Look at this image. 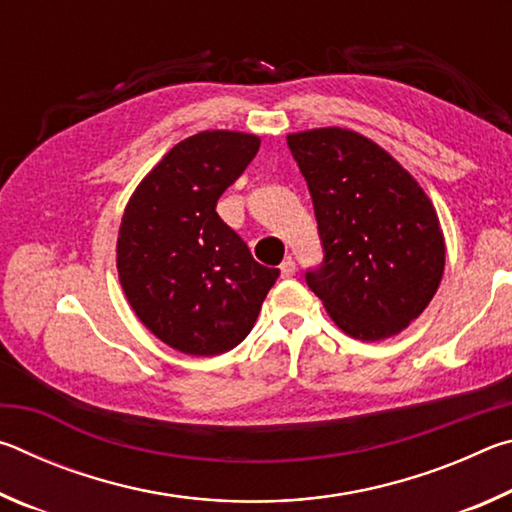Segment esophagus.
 I'll return each mask as SVG.
<instances>
[{"instance_id": "obj_1", "label": "esophagus", "mask_w": 512, "mask_h": 512, "mask_svg": "<svg viewBox=\"0 0 512 512\" xmlns=\"http://www.w3.org/2000/svg\"><path fill=\"white\" fill-rule=\"evenodd\" d=\"M280 275L282 277H293V275H296V262H293V259H284V262L280 264Z\"/></svg>"}]
</instances>
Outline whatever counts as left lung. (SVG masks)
<instances>
[{"label":"left lung","mask_w":512,"mask_h":512,"mask_svg":"<svg viewBox=\"0 0 512 512\" xmlns=\"http://www.w3.org/2000/svg\"><path fill=\"white\" fill-rule=\"evenodd\" d=\"M307 180L325 259L307 284L359 341L400 334L436 296L445 237L424 189L391 153L339 126L287 135Z\"/></svg>","instance_id":"8db88e82"}]
</instances>
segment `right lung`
<instances>
[{"instance_id":"right-lung-1","label":"right lung","mask_w":512,"mask_h":512,"mask_svg":"<svg viewBox=\"0 0 512 512\" xmlns=\"http://www.w3.org/2000/svg\"><path fill=\"white\" fill-rule=\"evenodd\" d=\"M259 137L203 131L178 142L128 198L117 273L135 316L169 348L216 357L246 339L280 271L257 264L216 201Z\"/></svg>"}]
</instances>
